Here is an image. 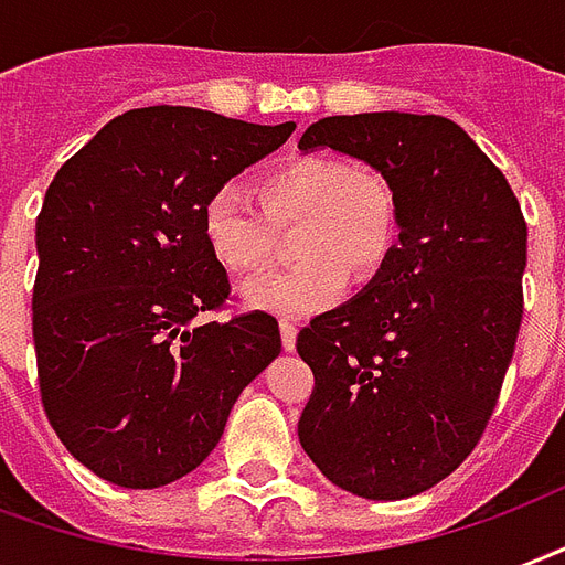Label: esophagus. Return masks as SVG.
<instances>
[{"label":"esophagus","instance_id":"34e87169","mask_svg":"<svg viewBox=\"0 0 565 565\" xmlns=\"http://www.w3.org/2000/svg\"><path fill=\"white\" fill-rule=\"evenodd\" d=\"M296 323H290V320H281V344L284 350H296Z\"/></svg>","mask_w":565,"mask_h":565}]
</instances>
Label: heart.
<instances>
[{"instance_id":"heart-1","label":"heart","mask_w":565,"mask_h":565,"mask_svg":"<svg viewBox=\"0 0 565 565\" xmlns=\"http://www.w3.org/2000/svg\"><path fill=\"white\" fill-rule=\"evenodd\" d=\"M263 212L239 188L224 185L203 203L200 227L212 257L233 275H254L275 250V227L294 230L290 269L245 287L257 311L302 317L335 302L347 271L371 278L398 242V200L377 170L332 154H299L257 179Z\"/></svg>"}]
</instances>
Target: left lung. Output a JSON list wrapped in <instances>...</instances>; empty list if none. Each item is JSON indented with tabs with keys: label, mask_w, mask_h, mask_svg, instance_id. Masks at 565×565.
<instances>
[{
	"label": "left lung",
	"mask_w": 565,
	"mask_h": 565,
	"mask_svg": "<svg viewBox=\"0 0 565 565\" xmlns=\"http://www.w3.org/2000/svg\"><path fill=\"white\" fill-rule=\"evenodd\" d=\"M299 149L374 167L401 230L365 290L296 338L315 371L299 443L350 494H422L473 452L497 407L524 315L527 224L494 161L446 116H326Z\"/></svg>",
	"instance_id": "1"
}]
</instances>
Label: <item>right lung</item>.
I'll use <instances>...</instances> for the list:
<instances>
[{
  "mask_svg": "<svg viewBox=\"0 0 565 565\" xmlns=\"http://www.w3.org/2000/svg\"><path fill=\"white\" fill-rule=\"evenodd\" d=\"M296 125L140 107L71 154L35 224L41 404L62 446L119 488H161L218 446L242 388L281 353L278 320L227 302L200 212Z\"/></svg>",
  "mask_w": 565,
  "mask_h": 565,
  "instance_id": "1",
  "label": "right lung"
}]
</instances>
